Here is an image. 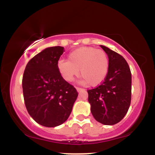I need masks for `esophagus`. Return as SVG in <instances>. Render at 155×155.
I'll return each mask as SVG.
<instances>
[{
    "label": "esophagus",
    "instance_id": "1",
    "mask_svg": "<svg viewBox=\"0 0 155 155\" xmlns=\"http://www.w3.org/2000/svg\"><path fill=\"white\" fill-rule=\"evenodd\" d=\"M76 90H77L78 92H81V91H83L84 89L81 87H76Z\"/></svg>",
    "mask_w": 155,
    "mask_h": 155
}]
</instances>
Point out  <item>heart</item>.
<instances>
[{
  "label": "heart",
  "mask_w": 155,
  "mask_h": 155,
  "mask_svg": "<svg viewBox=\"0 0 155 155\" xmlns=\"http://www.w3.org/2000/svg\"><path fill=\"white\" fill-rule=\"evenodd\" d=\"M58 68L65 81L71 82L80 74L83 79L81 82L91 86H97L106 79L109 68L107 53L103 49L92 47L76 49L68 55V60H60Z\"/></svg>",
  "instance_id": "b5f03b06"
}]
</instances>
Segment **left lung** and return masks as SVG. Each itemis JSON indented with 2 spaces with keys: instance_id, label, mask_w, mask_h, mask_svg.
I'll list each match as a JSON object with an SVG mask.
<instances>
[{
  "instance_id": "obj_1",
  "label": "left lung",
  "mask_w": 155,
  "mask_h": 155,
  "mask_svg": "<svg viewBox=\"0 0 155 155\" xmlns=\"http://www.w3.org/2000/svg\"><path fill=\"white\" fill-rule=\"evenodd\" d=\"M107 53L109 68L104 81L88 90L91 112L97 122L112 125L120 122L128 111L131 102L132 76L125 59L116 51L101 46Z\"/></svg>"
}]
</instances>
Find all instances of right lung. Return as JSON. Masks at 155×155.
<instances>
[{
  "instance_id": "add662e5",
  "label": "right lung",
  "mask_w": 155,
  "mask_h": 155,
  "mask_svg": "<svg viewBox=\"0 0 155 155\" xmlns=\"http://www.w3.org/2000/svg\"><path fill=\"white\" fill-rule=\"evenodd\" d=\"M64 48L49 47L27 64L22 90L28 112L37 123L53 127L63 124L71 113L78 92L62 77L58 62Z\"/></svg>"
}]
</instances>
